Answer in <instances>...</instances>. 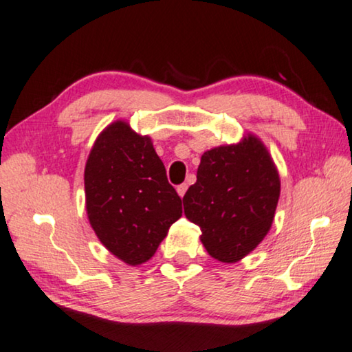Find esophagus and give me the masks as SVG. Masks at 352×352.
Segmentation results:
<instances>
[{
  "label": "esophagus",
  "instance_id": "obj_1",
  "mask_svg": "<svg viewBox=\"0 0 352 352\" xmlns=\"http://www.w3.org/2000/svg\"><path fill=\"white\" fill-rule=\"evenodd\" d=\"M186 190H188V185H186V183H183V185H178V186H177V192H178V196H180V197L185 196Z\"/></svg>",
  "mask_w": 352,
  "mask_h": 352
}]
</instances>
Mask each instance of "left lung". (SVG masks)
Here are the masks:
<instances>
[{"label": "left lung", "mask_w": 352, "mask_h": 352, "mask_svg": "<svg viewBox=\"0 0 352 352\" xmlns=\"http://www.w3.org/2000/svg\"><path fill=\"white\" fill-rule=\"evenodd\" d=\"M280 188L267 146L258 135L246 134L239 144L214 146L202 155L197 180L183 196V208L201 228L207 253L234 264L269 234Z\"/></svg>", "instance_id": "8db88e82"}]
</instances>
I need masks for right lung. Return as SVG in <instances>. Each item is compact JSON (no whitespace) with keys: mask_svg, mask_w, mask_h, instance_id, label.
<instances>
[{"mask_svg":"<svg viewBox=\"0 0 352 352\" xmlns=\"http://www.w3.org/2000/svg\"><path fill=\"white\" fill-rule=\"evenodd\" d=\"M85 207L99 242L128 265L151 259L182 217V199L148 135L124 120L94 140L85 164Z\"/></svg>","mask_w":352,"mask_h":352,"instance_id":"right-lung-1","label":"right lung"}]
</instances>
